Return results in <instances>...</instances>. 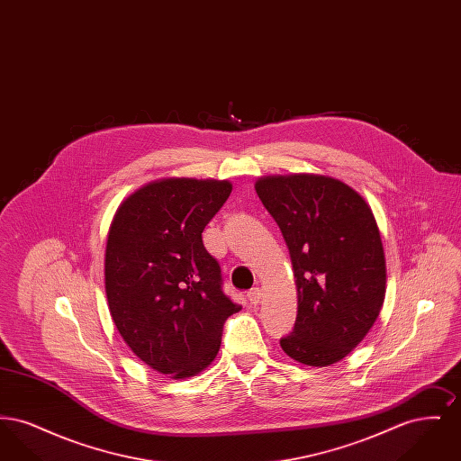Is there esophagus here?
Returning <instances> with one entry per match:
<instances>
[{
    "label": "esophagus",
    "mask_w": 461,
    "mask_h": 461,
    "mask_svg": "<svg viewBox=\"0 0 461 461\" xmlns=\"http://www.w3.org/2000/svg\"><path fill=\"white\" fill-rule=\"evenodd\" d=\"M261 297H263V292H261L259 288H252V290L247 294L249 303H250V304H254V306H258V304L261 303Z\"/></svg>",
    "instance_id": "1"
}]
</instances>
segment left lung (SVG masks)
I'll list each match as a JSON object with an SVG mask.
<instances>
[{
  "label": "left lung",
  "mask_w": 461,
  "mask_h": 461,
  "mask_svg": "<svg viewBox=\"0 0 461 461\" xmlns=\"http://www.w3.org/2000/svg\"><path fill=\"white\" fill-rule=\"evenodd\" d=\"M256 192L285 239L297 318L282 349L309 366L344 359L372 329L385 297V258L372 209L325 176H269Z\"/></svg>",
  "instance_id": "1"
}]
</instances>
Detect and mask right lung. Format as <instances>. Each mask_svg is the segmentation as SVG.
<instances>
[{"instance_id": "add662e5", "label": "right lung", "mask_w": 461, "mask_h": 461, "mask_svg": "<svg viewBox=\"0 0 461 461\" xmlns=\"http://www.w3.org/2000/svg\"><path fill=\"white\" fill-rule=\"evenodd\" d=\"M230 194L228 181H157L126 198L110 224V314L131 351L157 372L186 378L207 368L224 321L241 309L222 292L220 263L202 241Z\"/></svg>"}]
</instances>
